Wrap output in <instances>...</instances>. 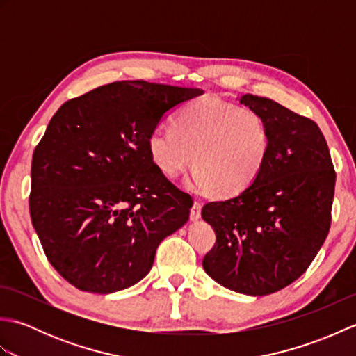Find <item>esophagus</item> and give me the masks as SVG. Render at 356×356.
Returning a JSON list of instances; mask_svg holds the SVG:
<instances>
[{"instance_id": "esophagus-1", "label": "esophagus", "mask_w": 356, "mask_h": 356, "mask_svg": "<svg viewBox=\"0 0 356 356\" xmlns=\"http://www.w3.org/2000/svg\"><path fill=\"white\" fill-rule=\"evenodd\" d=\"M200 214H202V203L195 200V202H194V205L191 207V211H190L191 220H199V218H200Z\"/></svg>"}]
</instances>
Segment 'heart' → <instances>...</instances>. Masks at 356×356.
<instances>
[{"mask_svg": "<svg viewBox=\"0 0 356 356\" xmlns=\"http://www.w3.org/2000/svg\"><path fill=\"white\" fill-rule=\"evenodd\" d=\"M147 147L163 176L177 177L194 163L188 184L194 193L216 190L220 197H234L260 177L269 157L270 133L255 110L202 97L177 111L172 128H154Z\"/></svg>", "mask_w": 356, "mask_h": 356, "instance_id": "b5f03b06", "label": "heart"}]
</instances>
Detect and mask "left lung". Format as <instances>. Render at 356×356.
<instances>
[{"label": "left lung", "mask_w": 356, "mask_h": 356, "mask_svg": "<svg viewBox=\"0 0 356 356\" xmlns=\"http://www.w3.org/2000/svg\"><path fill=\"white\" fill-rule=\"evenodd\" d=\"M240 102L266 120L269 157L246 191L203 207L216 243L202 264L218 284L260 297L293 283L318 254L330 229L337 174L312 119L268 97L245 95Z\"/></svg>", "instance_id": "8db88e82"}]
</instances>
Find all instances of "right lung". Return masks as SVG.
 I'll return each instance as SVG.
<instances>
[{"instance_id": "1", "label": "right lung", "mask_w": 356, "mask_h": 356, "mask_svg": "<svg viewBox=\"0 0 356 356\" xmlns=\"http://www.w3.org/2000/svg\"><path fill=\"white\" fill-rule=\"evenodd\" d=\"M200 88L116 81L64 102L33 151L29 208L47 260L81 291L111 293L153 266L193 199L151 162L147 139Z\"/></svg>"}]
</instances>
